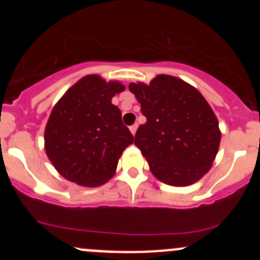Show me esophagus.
Here are the masks:
<instances>
[{
	"mask_svg": "<svg viewBox=\"0 0 260 260\" xmlns=\"http://www.w3.org/2000/svg\"><path fill=\"white\" fill-rule=\"evenodd\" d=\"M137 128H138V124H133V125H131V127H129L131 133H132L133 136H135L136 132H137Z\"/></svg>",
	"mask_w": 260,
	"mask_h": 260,
	"instance_id": "1",
	"label": "esophagus"
}]
</instances>
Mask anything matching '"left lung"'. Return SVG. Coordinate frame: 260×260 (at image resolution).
I'll use <instances>...</instances> for the list:
<instances>
[{
	"mask_svg": "<svg viewBox=\"0 0 260 260\" xmlns=\"http://www.w3.org/2000/svg\"><path fill=\"white\" fill-rule=\"evenodd\" d=\"M129 90L147 118L135 136L153 176L171 186H188L211 169L220 146L219 122L203 94L172 75Z\"/></svg>",
	"mask_w": 260,
	"mask_h": 260,
	"instance_id": "left-lung-1",
	"label": "left lung"
}]
</instances>
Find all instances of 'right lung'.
Segmentation results:
<instances>
[{
  "mask_svg": "<svg viewBox=\"0 0 260 260\" xmlns=\"http://www.w3.org/2000/svg\"><path fill=\"white\" fill-rule=\"evenodd\" d=\"M120 81L85 75L65 91L45 127V151L56 171L72 182L96 187L114 176L122 152L135 138L112 104Z\"/></svg>",
  "mask_w": 260,
  "mask_h": 260,
  "instance_id": "obj_1",
  "label": "right lung"
}]
</instances>
